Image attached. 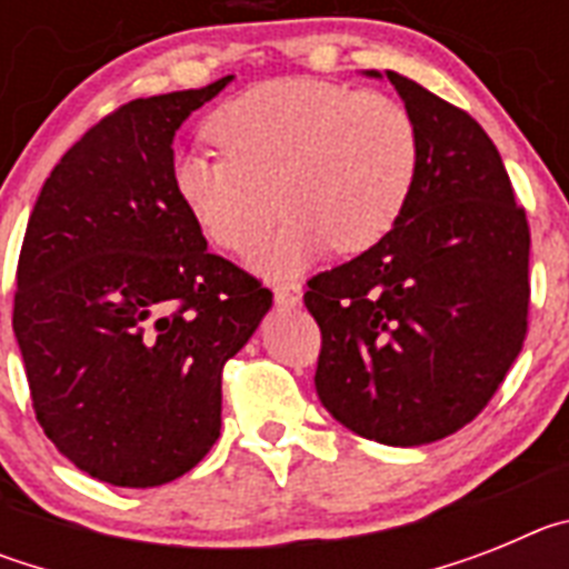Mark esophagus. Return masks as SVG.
<instances>
[{
  "instance_id": "1",
  "label": "esophagus",
  "mask_w": 569,
  "mask_h": 569,
  "mask_svg": "<svg viewBox=\"0 0 569 569\" xmlns=\"http://www.w3.org/2000/svg\"><path fill=\"white\" fill-rule=\"evenodd\" d=\"M273 293L276 305H281V308H296V305H301V284H296V281H281V284L273 288Z\"/></svg>"
}]
</instances>
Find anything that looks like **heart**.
I'll return each instance as SVG.
<instances>
[{
    "label": "heart",
    "instance_id": "obj_1",
    "mask_svg": "<svg viewBox=\"0 0 569 569\" xmlns=\"http://www.w3.org/2000/svg\"><path fill=\"white\" fill-rule=\"evenodd\" d=\"M222 156L188 153L173 190L216 248H253L276 213L288 222L256 253L268 273H296L333 248H376L413 199L421 139L393 97L321 79H273L228 99L208 119ZM280 202L276 203L274 199Z\"/></svg>",
    "mask_w": 569,
    "mask_h": 569
}]
</instances>
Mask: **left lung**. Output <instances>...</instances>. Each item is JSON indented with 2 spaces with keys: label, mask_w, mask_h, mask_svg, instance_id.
Wrapping results in <instances>:
<instances>
[{
  "label": "left lung",
  "mask_w": 569,
  "mask_h": 569,
  "mask_svg": "<svg viewBox=\"0 0 569 569\" xmlns=\"http://www.w3.org/2000/svg\"><path fill=\"white\" fill-rule=\"evenodd\" d=\"M387 79L419 128L413 199L376 248L313 276L305 305L321 330V405L365 439L419 447L470 425L521 353L530 228L485 128Z\"/></svg>",
  "instance_id": "obj_1"
}]
</instances>
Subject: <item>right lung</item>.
<instances>
[{
	"instance_id": "obj_1",
	"label": "right lung",
	"mask_w": 569,
	"mask_h": 569,
	"mask_svg": "<svg viewBox=\"0 0 569 569\" xmlns=\"http://www.w3.org/2000/svg\"><path fill=\"white\" fill-rule=\"evenodd\" d=\"M230 79L116 108L50 170L28 219L13 333L37 421L108 485H168L208 456L224 361L273 305L210 253L173 190L176 130Z\"/></svg>"
}]
</instances>
